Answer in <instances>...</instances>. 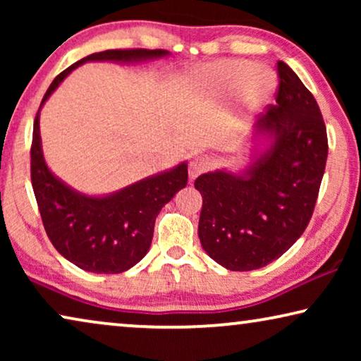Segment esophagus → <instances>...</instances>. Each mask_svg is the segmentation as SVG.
Here are the masks:
<instances>
[{"label": "esophagus", "instance_id": "esophagus-1", "mask_svg": "<svg viewBox=\"0 0 361 361\" xmlns=\"http://www.w3.org/2000/svg\"><path fill=\"white\" fill-rule=\"evenodd\" d=\"M210 166H212V161L209 156H204V154L194 156L189 164V177L194 180L195 177H199L200 174H204L205 171H209Z\"/></svg>", "mask_w": 361, "mask_h": 361}]
</instances>
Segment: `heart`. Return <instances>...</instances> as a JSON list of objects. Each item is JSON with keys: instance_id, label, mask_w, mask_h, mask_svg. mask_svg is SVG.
I'll list each match as a JSON object with an SVG mask.
<instances>
[{"instance_id": "b5f03b06", "label": "heart", "mask_w": 361, "mask_h": 361, "mask_svg": "<svg viewBox=\"0 0 361 361\" xmlns=\"http://www.w3.org/2000/svg\"><path fill=\"white\" fill-rule=\"evenodd\" d=\"M200 83L216 98H225L238 92L245 106L261 108L273 98L278 78L268 67H253L246 61H224L204 66L197 73Z\"/></svg>"}]
</instances>
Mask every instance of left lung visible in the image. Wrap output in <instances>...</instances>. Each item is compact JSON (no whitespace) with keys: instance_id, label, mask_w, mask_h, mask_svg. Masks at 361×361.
Masks as SVG:
<instances>
[{"instance_id":"1","label":"left lung","mask_w":361,"mask_h":361,"mask_svg":"<svg viewBox=\"0 0 361 361\" xmlns=\"http://www.w3.org/2000/svg\"><path fill=\"white\" fill-rule=\"evenodd\" d=\"M276 105L256 121L250 162L195 179L202 195L199 238L230 271L263 268L304 233L327 162L322 113L295 72L278 62Z\"/></svg>"}]
</instances>
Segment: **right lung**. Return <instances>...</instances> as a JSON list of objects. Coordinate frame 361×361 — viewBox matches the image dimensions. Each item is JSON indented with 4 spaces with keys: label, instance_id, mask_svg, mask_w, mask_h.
Segmentation results:
<instances>
[{
    "label": "right lung",
    "instance_id": "add662e5",
    "mask_svg": "<svg viewBox=\"0 0 361 361\" xmlns=\"http://www.w3.org/2000/svg\"><path fill=\"white\" fill-rule=\"evenodd\" d=\"M167 56L169 51L162 49H111L90 54L54 78L41 108L63 78L83 63H140ZM39 111L32 131L31 180L49 240L63 258L88 273L116 274L133 268L149 251L154 221L161 209L187 185V162L111 194H82L59 179L46 164Z\"/></svg>",
    "mask_w": 361,
    "mask_h": 361
}]
</instances>
